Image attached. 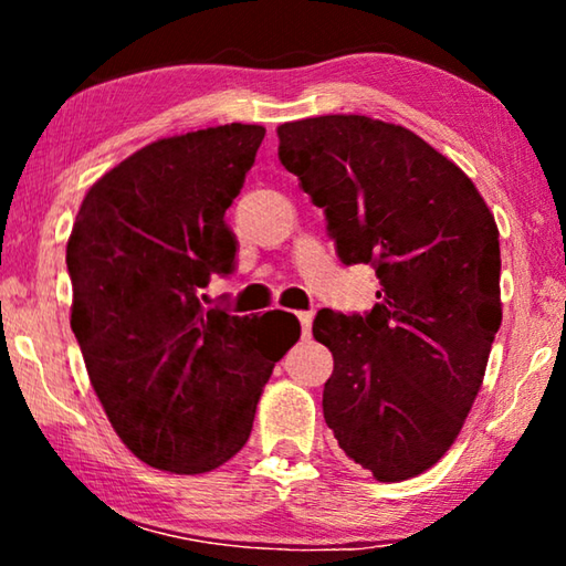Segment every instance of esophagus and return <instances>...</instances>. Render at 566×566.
<instances>
[{"mask_svg": "<svg viewBox=\"0 0 566 566\" xmlns=\"http://www.w3.org/2000/svg\"><path fill=\"white\" fill-rule=\"evenodd\" d=\"M296 317H300V324H302V337L306 339L312 334V319L314 314L312 312H296Z\"/></svg>", "mask_w": 566, "mask_h": 566, "instance_id": "obj_1", "label": "esophagus"}]
</instances>
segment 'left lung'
<instances>
[{"instance_id": "8db88e82", "label": "left lung", "mask_w": 566, "mask_h": 566, "mask_svg": "<svg viewBox=\"0 0 566 566\" xmlns=\"http://www.w3.org/2000/svg\"><path fill=\"white\" fill-rule=\"evenodd\" d=\"M276 134L339 260L371 264L381 284L371 312L314 319L334 357L324 419L379 482L417 476L462 432L502 324L494 214L454 161L399 124L324 114Z\"/></svg>"}]
</instances>
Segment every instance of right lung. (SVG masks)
<instances>
[{"mask_svg":"<svg viewBox=\"0 0 566 566\" xmlns=\"http://www.w3.org/2000/svg\"><path fill=\"white\" fill-rule=\"evenodd\" d=\"M260 124L157 139L94 181L66 270L72 332L114 432L142 462L205 474L247 444L274 364L300 322L264 327L199 300L234 270L224 212L244 187Z\"/></svg>","mask_w":566,"mask_h":566,"instance_id":"1","label":"right lung"}]
</instances>
